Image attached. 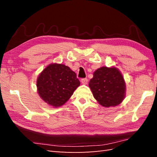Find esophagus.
<instances>
[{"mask_svg": "<svg viewBox=\"0 0 157 157\" xmlns=\"http://www.w3.org/2000/svg\"><path fill=\"white\" fill-rule=\"evenodd\" d=\"M88 80L87 78H82V80H81V82H82V84H84V85L88 84Z\"/></svg>", "mask_w": 157, "mask_h": 157, "instance_id": "esophagus-1", "label": "esophagus"}]
</instances>
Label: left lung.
Wrapping results in <instances>:
<instances>
[{
    "mask_svg": "<svg viewBox=\"0 0 157 157\" xmlns=\"http://www.w3.org/2000/svg\"><path fill=\"white\" fill-rule=\"evenodd\" d=\"M93 75L89 87L99 104L105 107L119 105L125 97V84L119 70L102 67L95 71Z\"/></svg>",
    "mask_w": 157,
    "mask_h": 157,
    "instance_id": "1",
    "label": "left lung"
}]
</instances>
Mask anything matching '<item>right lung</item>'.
Here are the masks:
<instances>
[{
    "label": "right lung",
    "instance_id": "add662e5",
    "mask_svg": "<svg viewBox=\"0 0 157 157\" xmlns=\"http://www.w3.org/2000/svg\"><path fill=\"white\" fill-rule=\"evenodd\" d=\"M80 84L74 71L62 64H51L37 79L40 96L48 105L59 107L68 101Z\"/></svg>",
    "mask_w": 157,
    "mask_h": 157
}]
</instances>
